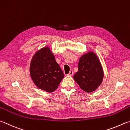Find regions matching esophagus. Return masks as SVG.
<instances>
[{
	"label": "esophagus",
	"instance_id": "34e87169",
	"mask_svg": "<svg viewBox=\"0 0 130 130\" xmlns=\"http://www.w3.org/2000/svg\"><path fill=\"white\" fill-rule=\"evenodd\" d=\"M73 73L74 72H73V70H70V71L69 72V73L68 75H69V76H72V75H73Z\"/></svg>",
	"mask_w": 130,
	"mask_h": 130
}]
</instances>
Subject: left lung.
<instances>
[{"label": "left lung", "instance_id": "8db88e82", "mask_svg": "<svg viewBox=\"0 0 130 130\" xmlns=\"http://www.w3.org/2000/svg\"><path fill=\"white\" fill-rule=\"evenodd\" d=\"M78 70L73 77L80 88L87 93L98 88L104 76L102 66L96 54L90 51L82 55L78 64Z\"/></svg>", "mask_w": 130, "mask_h": 130}]
</instances>
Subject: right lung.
<instances>
[{"mask_svg":"<svg viewBox=\"0 0 130 130\" xmlns=\"http://www.w3.org/2000/svg\"><path fill=\"white\" fill-rule=\"evenodd\" d=\"M29 72L39 89L52 93L57 89L64 74L48 46L37 51L30 61Z\"/></svg>","mask_w":130,"mask_h":130,"instance_id":"1","label":"right lung"}]
</instances>
